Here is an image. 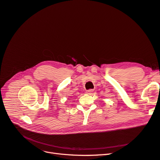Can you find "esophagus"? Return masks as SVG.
I'll return each mask as SVG.
<instances>
[{
  "mask_svg": "<svg viewBox=\"0 0 160 160\" xmlns=\"http://www.w3.org/2000/svg\"><path fill=\"white\" fill-rule=\"evenodd\" d=\"M93 89H89V90H88V91H86V93L88 94V95H90V94H91L92 93H93Z\"/></svg>",
  "mask_w": 160,
  "mask_h": 160,
  "instance_id": "obj_1",
  "label": "esophagus"
}]
</instances>
